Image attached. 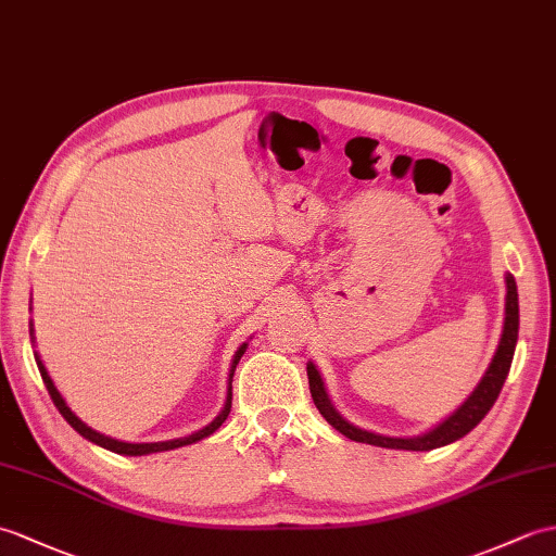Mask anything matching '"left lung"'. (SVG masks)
I'll return each instance as SVG.
<instances>
[{"mask_svg":"<svg viewBox=\"0 0 556 556\" xmlns=\"http://www.w3.org/2000/svg\"><path fill=\"white\" fill-rule=\"evenodd\" d=\"M516 339H519V293H516V281L511 275H507V305H505V329H502V339L497 345V353L490 363L485 377L481 383L476 386V391L469 395L467 403H464L453 417H447L441 426H435L433 431L417 435V438H389V435H377L357 429V426L348 424L333 405L329 403L325 383H321L319 374L315 365H307V383H309V393H313L315 405L319 409V415L325 417L333 429L343 433L345 438L357 443H369V445H379V447H393V450H433V447H443L453 441H459L462 435H467L476 424H479L490 407L495 405V400L505 386V379L511 367V357H514V348Z\"/></svg>","mask_w":556,"mask_h":556,"instance_id":"obj_1","label":"left lung"}]
</instances>
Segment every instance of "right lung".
Instances as JSON below:
<instances>
[{
	"label": "right lung",
	"instance_id": "add662e5",
	"mask_svg": "<svg viewBox=\"0 0 556 556\" xmlns=\"http://www.w3.org/2000/svg\"><path fill=\"white\" fill-rule=\"evenodd\" d=\"M243 351H247V343H243V345L239 348L237 355H235V363H231V371H229V389H227V400H225V407H223V412H219V415H217L208 426H205V429H201V431H197V433H191V435H187V438H177V441H165V443H123V441H113V438L103 435V433H97L94 429H89V426H87L85 421H80V419H77V417L73 415L71 407L66 405V400L61 397V393L56 391V386H54V381H51V377L47 374V369H45V365H42V359H40V357H37V367H40L42 381H45V386H47V391H49L51 400H54V405L59 407L61 417L66 419L77 433L85 435L87 441H92V443H97V445H101V447L111 450V453H118V455H132V457H137V455L163 453V450H175V447H182V445H191V443L201 441V438L211 435L213 431H217L219 426H223V421L227 419L229 409H231V377H235V369H237V365H239V359H241Z\"/></svg>",
	"mask_w": 556,
	"mask_h": 556
}]
</instances>
